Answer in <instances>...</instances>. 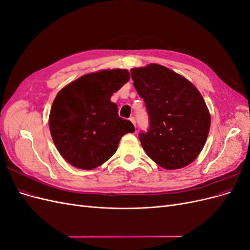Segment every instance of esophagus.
Segmentation results:
<instances>
[{
	"label": "esophagus",
	"instance_id": "34e87169",
	"mask_svg": "<svg viewBox=\"0 0 250 250\" xmlns=\"http://www.w3.org/2000/svg\"><path fill=\"white\" fill-rule=\"evenodd\" d=\"M129 120H130V122L135 126V120H134V118H133V117H131Z\"/></svg>",
	"mask_w": 250,
	"mask_h": 250
}]
</instances>
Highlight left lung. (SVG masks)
<instances>
[{
  "label": "left lung",
  "mask_w": 250,
  "mask_h": 250,
  "mask_svg": "<svg viewBox=\"0 0 250 250\" xmlns=\"http://www.w3.org/2000/svg\"><path fill=\"white\" fill-rule=\"evenodd\" d=\"M133 85L143 98L150 129L140 141L147 155L162 168L187 167L206 145L210 115L191 81L157 63L130 70Z\"/></svg>",
  "instance_id": "8db88e82"
}]
</instances>
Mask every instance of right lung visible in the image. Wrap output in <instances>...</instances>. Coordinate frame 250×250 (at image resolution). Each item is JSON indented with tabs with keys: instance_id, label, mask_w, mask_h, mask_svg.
Here are the masks:
<instances>
[{
	"instance_id": "add662e5",
	"label": "right lung",
	"mask_w": 250,
	"mask_h": 250,
	"mask_svg": "<svg viewBox=\"0 0 250 250\" xmlns=\"http://www.w3.org/2000/svg\"><path fill=\"white\" fill-rule=\"evenodd\" d=\"M130 79L124 69L83 75L59 90L49 128L57 150L70 165L94 170L115 154L121 138L133 132L130 121L118 115L111 95Z\"/></svg>"
}]
</instances>
